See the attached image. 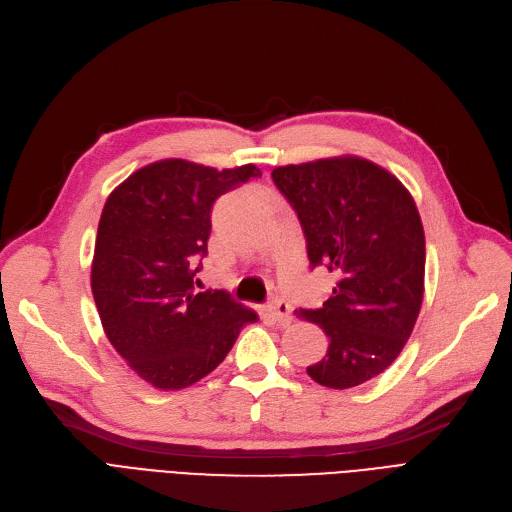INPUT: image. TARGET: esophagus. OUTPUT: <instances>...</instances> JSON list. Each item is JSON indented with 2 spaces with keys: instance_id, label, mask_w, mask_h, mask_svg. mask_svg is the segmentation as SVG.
<instances>
[{
  "instance_id": "1",
  "label": "esophagus",
  "mask_w": 512,
  "mask_h": 512,
  "mask_svg": "<svg viewBox=\"0 0 512 512\" xmlns=\"http://www.w3.org/2000/svg\"><path fill=\"white\" fill-rule=\"evenodd\" d=\"M268 314L280 324V326H288L293 322V309L291 305H288V301L280 299V297H274L268 305Z\"/></svg>"
}]
</instances>
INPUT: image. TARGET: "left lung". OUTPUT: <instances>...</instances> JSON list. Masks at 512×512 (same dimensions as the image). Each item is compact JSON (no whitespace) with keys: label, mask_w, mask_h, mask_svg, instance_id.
Returning a JSON list of instances; mask_svg holds the SVG:
<instances>
[{"label":"left lung","mask_w":512,"mask_h":512,"mask_svg":"<svg viewBox=\"0 0 512 512\" xmlns=\"http://www.w3.org/2000/svg\"><path fill=\"white\" fill-rule=\"evenodd\" d=\"M272 180L301 221L311 268L339 276L320 309L297 311L328 337L307 374L330 389L358 387L393 364L422 305L425 230L414 198L358 157L276 167Z\"/></svg>","instance_id":"8db88e82"}]
</instances>
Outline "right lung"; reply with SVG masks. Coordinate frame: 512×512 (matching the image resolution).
I'll list each match as a JSON object with an SVG mask.
<instances>
[{
  "label": "right lung",
  "mask_w": 512,
  "mask_h": 512,
  "mask_svg": "<svg viewBox=\"0 0 512 512\" xmlns=\"http://www.w3.org/2000/svg\"><path fill=\"white\" fill-rule=\"evenodd\" d=\"M255 165L213 169L150 163L106 198L92 261V293L106 337L152 387L175 391L213 372L257 314L224 291L194 293L221 194L259 177Z\"/></svg>",
  "instance_id": "add662e5"
}]
</instances>
